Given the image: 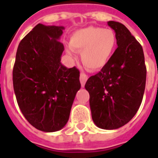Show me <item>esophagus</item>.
I'll return each instance as SVG.
<instances>
[{
  "mask_svg": "<svg viewBox=\"0 0 158 158\" xmlns=\"http://www.w3.org/2000/svg\"><path fill=\"white\" fill-rule=\"evenodd\" d=\"M88 79H89V76L86 74H84V73L80 74V83H81L82 87H84V84H85L86 81L88 80Z\"/></svg>",
  "mask_w": 158,
  "mask_h": 158,
  "instance_id": "obj_1",
  "label": "esophagus"
}]
</instances>
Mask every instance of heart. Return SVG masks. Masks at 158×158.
I'll return each mask as SVG.
<instances>
[{"instance_id": "obj_1", "label": "heart", "mask_w": 158, "mask_h": 158, "mask_svg": "<svg viewBox=\"0 0 158 158\" xmlns=\"http://www.w3.org/2000/svg\"><path fill=\"white\" fill-rule=\"evenodd\" d=\"M69 45L74 51L81 52L82 63L87 69L98 70L112 56L117 46V37L112 29L90 26L72 33Z\"/></svg>"}]
</instances>
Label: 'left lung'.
I'll return each mask as SVG.
<instances>
[{
    "instance_id": "1",
    "label": "left lung",
    "mask_w": 158,
    "mask_h": 158,
    "mask_svg": "<svg viewBox=\"0 0 158 158\" xmlns=\"http://www.w3.org/2000/svg\"><path fill=\"white\" fill-rule=\"evenodd\" d=\"M118 48L105 66L89 78L92 118L98 127L115 130L127 124L139 110L144 94L147 69L142 46L124 24L109 21Z\"/></svg>"
}]
</instances>
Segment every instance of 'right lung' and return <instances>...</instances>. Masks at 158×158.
<instances>
[{
  "instance_id": "right-lung-1",
  "label": "right lung",
  "mask_w": 158,
  "mask_h": 158,
  "mask_svg": "<svg viewBox=\"0 0 158 158\" xmlns=\"http://www.w3.org/2000/svg\"><path fill=\"white\" fill-rule=\"evenodd\" d=\"M62 26L38 23L19 44L13 68L16 100L26 120L44 132L61 130L81 84L79 70L60 63Z\"/></svg>"
}]
</instances>
